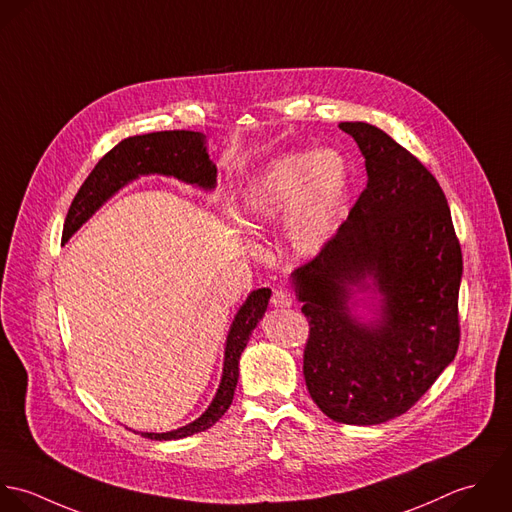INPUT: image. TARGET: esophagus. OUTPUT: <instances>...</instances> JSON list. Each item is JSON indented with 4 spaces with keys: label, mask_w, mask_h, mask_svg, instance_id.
I'll list each match as a JSON object with an SVG mask.
<instances>
[{
    "label": "esophagus",
    "mask_w": 512,
    "mask_h": 512,
    "mask_svg": "<svg viewBox=\"0 0 512 512\" xmlns=\"http://www.w3.org/2000/svg\"><path fill=\"white\" fill-rule=\"evenodd\" d=\"M291 303H293V301H291V297H289L285 291H281V289H275V291H273V297H271V305H273V307H291Z\"/></svg>",
    "instance_id": "1"
}]
</instances>
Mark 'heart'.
I'll use <instances>...</instances> for the list:
<instances>
[{
	"label": "heart",
	"instance_id": "1",
	"mask_svg": "<svg viewBox=\"0 0 512 512\" xmlns=\"http://www.w3.org/2000/svg\"><path fill=\"white\" fill-rule=\"evenodd\" d=\"M344 186L346 164L338 152L287 154L247 184L235 213L251 233H261L287 212L289 247L299 255H312L328 239Z\"/></svg>",
	"mask_w": 512,
	"mask_h": 512
}]
</instances>
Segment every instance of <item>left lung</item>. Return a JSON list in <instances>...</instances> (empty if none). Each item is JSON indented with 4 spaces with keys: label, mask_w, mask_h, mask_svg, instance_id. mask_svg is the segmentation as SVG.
I'll return each instance as SVG.
<instances>
[{
    "label": "left lung",
    "mask_w": 512,
    "mask_h": 512,
    "mask_svg": "<svg viewBox=\"0 0 512 512\" xmlns=\"http://www.w3.org/2000/svg\"><path fill=\"white\" fill-rule=\"evenodd\" d=\"M368 182L334 237L293 273L308 320L303 372L330 419L376 425L406 413L453 362L459 340L461 245L435 176L390 134L340 122ZM374 276L383 320L362 325L347 285Z\"/></svg>",
    "instance_id": "left-lung-1"
}]
</instances>
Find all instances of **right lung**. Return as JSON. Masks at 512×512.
Listing matches in <instances>:
<instances>
[{
    "mask_svg": "<svg viewBox=\"0 0 512 512\" xmlns=\"http://www.w3.org/2000/svg\"><path fill=\"white\" fill-rule=\"evenodd\" d=\"M140 174H164L174 176L188 184L202 188L215 186V166L209 162L205 152L204 134L192 130H164L142 136H130L118 142L97 162L85 184L79 188L73 204L67 211L63 241H67L116 190ZM271 291L257 289L249 295L245 305L239 308L225 344L223 378L219 390L205 409L204 415L168 433H142L148 439H182L209 429L233 402L237 378H239V356L247 346L249 334L257 326L259 318L269 305Z\"/></svg>",
    "mask_w": 512,
    "mask_h": 512,
    "instance_id": "right-lung-1",
    "label": "right lung"
}]
</instances>
